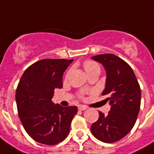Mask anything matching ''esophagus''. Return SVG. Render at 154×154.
<instances>
[{
    "label": "esophagus",
    "mask_w": 154,
    "mask_h": 154,
    "mask_svg": "<svg viewBox=\"0 0 154 154\" xmlns=\"http://www.w3.org/2000/svg\"><path fill=\"white\" fill-rule=\"evenodd\" d=\"M78 109L79 110V111H85V110L87 109V106H83V105H80V106H78Z\"/></svg>",
    "instance_id": "esophagus-1"
}]
</instances>
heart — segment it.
Returning a JSON list of instances; mask_svg holds the SVG:
<instances>
[{
    "instance_id": "1",
    "label": "heart",
    "mask_w": 154,
    "mask_h": 154,
    "mask_svg": "<svg viewBox=\"0 0 154 154\" xmlns=\"http://www.w3.org/2000/svg\"><path fill=\"white\" fill-rule=\"evenodd\" d=\"M84 67H85V69L88 74L90 72H93V71H95V70H99L100 71V67H99V66L95 61H94V60H85V62H84Z\"/></svg>"
}]
</instances>
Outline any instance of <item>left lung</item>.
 Listing matches in <instances>:
<instances>
[{"instance_id":"obj_1","label":"left lung","mask_w":154,"mask_h":154,"mask_svg":"<svg viewBox=\"0 0 154 154\" xmlns=\"http://www.w3.org/2000/svg\"><path fill=\"white\" fill-rule=\"evenodd\" d=\"M106 69V79L103 95H106L111 110L106 115L99 112L97 122L91 126L92 134L104 143L122 140L134 127L140 112L141 92L133 69L122 58L113 54L92 57Z\"/></svg>"}]
</instances>
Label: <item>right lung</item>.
Returning <instances> with one entry per match:
<instances>
[{
  "mask_svg": "<svg viewBox=\"0 0 154 154\" xmlns=\"http://www.w3.org/2000/svg\"><path fill=\"white\" fill-rule=\"evenodd\" d=\"M72 61L43 59L29 66L20 79L15 94L19 116L28 134L38 143L54 145L69 134L78 108L54 104L51 98L56 88H62L63 73Z\"/></svg>",
  "mask_w": 154,
  "mask_h": 154,
  "instance_id": "right-lung-1",
  "label": "right lung"
}]
</instances>
